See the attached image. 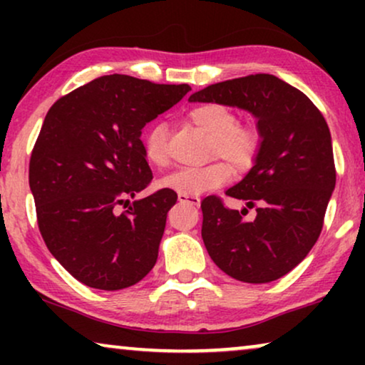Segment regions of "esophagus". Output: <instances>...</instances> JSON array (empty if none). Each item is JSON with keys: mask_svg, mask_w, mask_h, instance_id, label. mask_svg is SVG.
<instances>
[{"mask_svg": "<svg viewBox=\"0 0 365 365\" xmlns=\"http://www.w3.org/2000/svg\"><path fill=\"white\" fill-rule=\"evenodd\" d=\"M178 201L179 202H187L194 207H197L199 204H201V199H199L197 196H187V194H178Z\"/></svg>", "mask_w": 365, "mask_h": 365, "instance_id": "obj_1", "label": "esophagus"}]
</instances>
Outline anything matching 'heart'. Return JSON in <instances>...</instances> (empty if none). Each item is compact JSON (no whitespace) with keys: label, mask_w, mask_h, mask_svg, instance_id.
Instances as JSON below:
<instances>
[{"label":"heart","mask_w":365,"mask_h":365,"mask_svg":"<svg viewBox=\"0 0 365 365\" xmlns=\"http://www.w3.org/2000/svg\"><path fill=\"white\" fill-rule=\"evenodd\" d=\"M189 121L207 136H211L209 156L221 158L236 173L252 168L261 151V133L252 124L237 123L236 113L219 103H202L187 113ZM144 156L153 166L166 168L169 164V128L158 121L146 128L143 134ZM229 165V166H230ZM228 166V167H229ZM216 161L201 168H182L169 174L161 181L163 187L179 194L197 196L211 189H217L231 179V168Z\"/></svg>","instance_id":"1"}]
</instances>
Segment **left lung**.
I'll return each mask as SVG.
<instances>
[{
	"instance_id": "1",
	"label": "left lung",
	"mask_w": 365,
	"mask_h": 365,
	"mask_svg": "<svg viewBox=\"0 0 365 365\" xmlns=\"http://www.w3.org/2000/svg\"><path fill=\"white\" fill-rule=\"evenodd\" d=\"M189 101L246 109L257 119L262 144L246 178L227 189L256 207L241 212L207 196L201 202L202 241L216 266L237 281L264 284L291 272L322 231L336 187L331 131L302 91L272 74H249L201 89Z\"/></svg>"
}]
</instances>
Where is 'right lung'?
<instances>
[{"label":"right lung","mask_w":365,"mask_h":365,"mask_svg":"<svg viewBox=\"0 0 365 365\" xmlns=\"http://www.w3.org/2000/svg\"><path fill=\"white\" fill-rule=\"evenodd\" d=\"M189 89L109 74L49 108L29 159V187L49 252L79 282L119 291L156 264L178 194L161 189L127 204L153 179L141 129ZM119 205L128 209L118 213Z\"/></svg>","instance_id":"add662e5"}]
</instances>
